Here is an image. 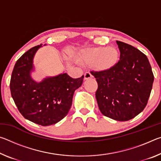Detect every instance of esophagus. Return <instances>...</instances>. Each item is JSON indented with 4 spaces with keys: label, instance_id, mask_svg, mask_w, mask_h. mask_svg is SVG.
<instances>
[{
    "label": "esophagus",
    "instance_id": "34e87169",
    "mask_svg": "<svg viewBox=\"0 0 161 161\" xmlns=\"http://www.w3.org/2000/svg\"><path fill=\"white\" fill-rule=\"evenodd\" d=\"M84 80H89V79L92 78V75H91V73L89 72L84 73Z\"/></svg>",
    "mask_w": 161,
    "mask_h": 161
}]
</instances>
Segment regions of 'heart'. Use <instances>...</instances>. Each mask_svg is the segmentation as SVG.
Listing matches in <instances>:
<instances>
[{"instance_id": "obj_1", "label": "heart", "mask_w": 161, "mask_h": 161, "mask_svg": "<svg viewBox=\"0 0 161 161\" xmlns=\"http://www.w3.org/2000/svg\"><path fill=\"white\" fill-rule=\"evenodd\" d=\"M119 59V53L114 47H93L84 49L80 54L81 62L93 64L97 70L107 71L115 66Z\"/></svg>"}]
</instances>
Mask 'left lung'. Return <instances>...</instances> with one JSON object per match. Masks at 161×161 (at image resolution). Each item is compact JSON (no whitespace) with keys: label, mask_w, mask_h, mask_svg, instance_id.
Masks as SVG:
<instances>
[{"label":"left lung","mask_w":161,"mask_h":161,"mask_svg":"<svg viewBox=\"0 0 161 161\" xmlns=\"http://www.w3.org/2000/svg\"><path fill=\"white\" fill-rule=\"evenodd\" d=\"M120 59L111 69L94 72L96 99L101 112L116 121H129L148 103L154 76L146 54L126 43L116 41Z\"/></svg>","instance_id":"left-lung-1"}]
</instances>
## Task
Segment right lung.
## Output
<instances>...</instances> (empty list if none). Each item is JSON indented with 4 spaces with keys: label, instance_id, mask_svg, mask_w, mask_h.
<instances>
[{
    "label": "right lung",
    "instance_id": "1",
    "mask_svg": "<svg viewBox=\"0 0 161 161\" xmlns=\"http://www.w3.org/2000/svg\"><path fill=\"white\" fill-rule=\"evenodd\" d=\"M42 44L32 47L18 59L12 72L10 89L15 105L23 117L47 126L66 116L72 106L73 94L81 86L84 75L73 79L63 73L36 82L31 73L34 69V56Z\"/></svg>",
    "mask_w": 161,
    "mask_h": 161
}]
</instances>
